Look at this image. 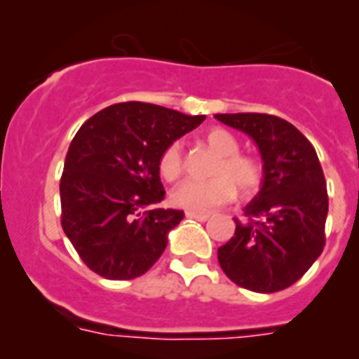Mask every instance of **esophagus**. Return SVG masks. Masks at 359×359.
Instances as JSON below:
<instances>
[{
  "mask_svg": "<svg viewBox=\"0 0 359 359\" xmlns=\"http://www.w3.org/2000/svg\"><path fill=\"white\" fill-rule=\"evenodd\" d=\"M186 217L193 218V220H201V222H205V220L210 218V215H208V213H195V211H186Z\"/></svg>",
  "mask_w": 359,
  "mask_h": 359,
  "instance_id": "obj_1",
  "label": "esophagus"
}]
</instances>
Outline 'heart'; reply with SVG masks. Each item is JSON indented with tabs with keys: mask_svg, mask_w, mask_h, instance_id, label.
Wrapping results in <instances>:
<instances>
[{
	"mask_svg": "<svg viewBox=\"0 0 359 359\" xmlns=\"http://www.w3.org/2000/svg\"><path fill=\"white\" fill-rule=\"evenodd\" d=\"M205 144L220 155L213 173L208 180L189 179L171 191V202L177 208L210 211L217 205L231 202L236 188L244 197H253L264 188L267 177L266 164L257 155L240 154V142L226 128H211L205 133ZM158 173L168 182H175L184 173V155L180 142H171L158 158Z\"/></svg>",
	"mask_w": 359,
	"mask_h": 359,
	"instance_id": "heart-1",
	"label": "heart"
}]
</instances>
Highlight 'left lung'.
Segmentation results:
<instances>
[{
  "mask_svg": "<svg viewBox=\"0 0 359 359\" xmlns=\"http://www.w3.org/2000/svg\"><path fill=\"white\" fill-rule=\"evenodd\" d=\"M220 123L248 133L260 148L267 177L235 218V235L218 248V264L231 282L255 292L291 287L325 245L329 211L322 164L305 135L269 114H217Z\"/></svg>",
  "mask_w": 359,
  "mask_h": 359,
  "instance_id": "1",
  "label": "left lung"
}]
</instances>
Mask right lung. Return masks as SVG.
<instances>
[{
	"instance_id": "1",
	"label": "right lung",
	"mask_w": 359,
	"mask_h": 359,
	"mask_svg": "<svg viewBox=\"0 0 359 359\" xmlns=\"http://www.w3.org/2000/svg\"><path fill=\"white\" fill-rule=\"evenodd\" d=\"M204 121L141 101L90 117L70 142L59 182L61 226L86 267L108 280L142 276L184 213L164 201L158 158Z\"/></svg>"
}]
</instances>
